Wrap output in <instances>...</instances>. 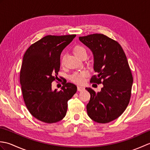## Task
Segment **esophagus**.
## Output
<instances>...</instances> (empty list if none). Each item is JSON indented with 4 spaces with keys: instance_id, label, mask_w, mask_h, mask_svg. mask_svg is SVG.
Here are the masks:
<instances>
[{
    "instance_id": "obj_1",
    "label": "esophagus",
    "mask_w": 150,
    "mask_h": 150,
    "mask_svg": "<svg viewBox=\"0 0 150 150\" xmlns=\"http://www.w3.org/2000/svg\"><path fill=\"white\" fill-rule=\"evenodd\" d=\"M84 87H82V86H77V90L79 91H82L84 90Z\"/></svg>"
}]
</instances>
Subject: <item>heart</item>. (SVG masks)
Instances as JSON below:
<instances>
[{
	"label": "heart",
	"mask_w": 150,
	"mask_h": 150,
	"mask_svg": "<svg viewBox=\"0 0 150 150\" xmlns=\"http://www.w3.org/2000/svg\"><path fill=\"white\" fill-rule=\"evenodd\" d=\"M73 53L75 55L79 58L81 55H84V54H86V50L83 46H76L74 48H73ZM87 75V72L86 71H77L75 72L74 73L71 75V80L75 82L76 84H82L85 81V77Z\"/></svg>",
	"instance_id": "1"
}]
</instances>
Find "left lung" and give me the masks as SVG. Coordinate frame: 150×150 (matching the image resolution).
I'll return each mask as SVG.
<instances>
[{
	"mask_svg": "<svg viewBox=\"0 0 150 150\" xmlns=\"http://www.w3.org/2000/svg\"><path fill=\"white\" fill-rule=\"evenodd\" d=\"M79 39L93 55V69L97 75L90 82L103 85L98 92L86 88L91 95L86 106L88 115L95 122H110L125 111L131 97L133 80L128 60L120 44L103 34Z\"/></svg>",
	"mask_w": 150,
	"mask_h": 150,
	"instance_id": "obj_1",
	"label": "left lung"
}]
</instances>
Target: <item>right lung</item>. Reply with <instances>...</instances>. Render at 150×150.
I'll use <instances>...</instances> for the list:
<instances>
[{
	"label": "right lung",
	"instance_id": "right-lung-1",
	"mask_svg": "<svg viewBox=\"0 0 150 150\" xmlns=\"http://www.w3.org/2000/svg\"><path fill=\"white\" fill-rule=\"evenodd\" d=\"M75 37L47 35L24 53L20 73L22 95L30 113L42 122L61 120L66 114L68 100L77 92V86L66 81L60 91L52 88L60 69V54Z\"/></svg>",
	"mask_w": 150,
	"mask_h": 150
}]
</instances>
